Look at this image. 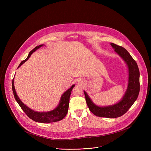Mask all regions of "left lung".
Wrapping results in <instances>:
<instances>
[{
    "instance_id": "obj_1",
    "label": "left lung",
    "mask_w": 151,
    "mask_h": 151,
    "mask_svg": "<svg viewBox=\"0 0 151 151\" xmlns=\"http://www.w3.org/2000/svg\"><path fill=\"white\" fill-rule=\"evenodd\" d=\"M114 51L120 55L127 64L129 68L128 88L121 101L117 104L106 107H100L95 105L88 95L84 91L86 101L91 111L96 116L116 118L124 114L132 106L138 98L140 90L139 71L136 61L124 47L111 43Z\"/></svg>"
}]
</instances>
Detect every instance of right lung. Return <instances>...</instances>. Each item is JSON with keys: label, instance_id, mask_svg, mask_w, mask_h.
Returning <instances> with one entry per match:
<instances>
[{"label": "right lung", "instance_id": "obj_1", "mask_svg": "<svg viewBox=\"0 0 151 151\" xmlns=\"http://www.w3.org/2000/svg\"><path fill=\"white\" fill-rule=\"evenodd\" d=\"M43 46V45H40L37 46L35 47L32 50L27 58L26 59L22 60L20 64L19 65L18 67H19L22 63H24L26 61H27L29 58H30V55L32 54L34 51H35L39 47ZM73 87H75V85H73L71 88L68 89L65 92L63 93V94L61 97V99L60 101L59 104L58 106L54 109L52 111L48 112H36L32 110L27 106H26L20 100L19 97H18L17 92L14 89V79L12 80V90L13 92V95L15 100H17L18 104L21 108V109L24 111L26 114L32 120H33L37 122H41V123H50V122H58L64 118L68 112V106H69V100H70V97L71 93V91H72Z\"/></svg>", "mask_w": 151, "mask_h": 151}]
</instances>
